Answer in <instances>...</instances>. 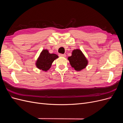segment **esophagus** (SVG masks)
I'll use <instances>...</instances> for the list:
<instances>
[{
    "instance_id": "obj_1",
    "label": "esophagus",
    "mask_w": 123,
    "mask_h": 123,
    "mask_svg": "<svg viewBox=\"0 0 123 123\" xmlns=\"http://www.w3.org/2000/svg\"><path fill=\"white\" fill-rule=\"evenodd\" d=\"M58 55H59V56H60V57H66V55L65 54H59Z\"/></svg>"
}]
</instances>
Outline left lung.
Masks as SVG:
<instances>
[{"label": "left lung", "instance_id": "8db88e82", "mask_svg": "<svg viewBox=\"0 0 123 123\" xmlns=\"http://www.w3.org/2000/svg\"><path fill=\"white\" fill-rule=\"evenodd\" d=\"M68 59L72 67L78 71L85 69L88 65V60L80 49L73 50L72 55Z\"/></svg>", "mask_w": 123, "mask_h": 123}]
</instances>
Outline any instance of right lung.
Here are the masks:
<instances>
[{
	"label": "right lung",
	"mask_w": 123,
	"mask_h": 123,
	"mask_svg": "<svg viewBox=\"0 0 123 123\" xmlns=\"http://www.w3.org/2000/svg\"><path fill=\"white\" fill-rule=\"evenodd\" d=\"M58 57L55 54H51L48 50L44 49L40 53L39 56L36 62L37 68L44 71H47L51 67L55 59Z\"/></svg>",
	"instance_id": "1"
}]
</instances>
